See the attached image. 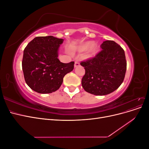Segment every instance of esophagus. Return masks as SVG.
Segmentation results:
<instances>
[{
	"instance_id": "1",
	"label": "esophagus",
	"mask_w": 149,
	"mask_h": 149,
	"mask_svg": "<svg viewBox=\"0 0 149 149\" xmlns=\"http://www.w3.org/2000/svg\"><path fill=\"white\" fill-rule=\"evenodd\" d=\"M80 66V64H79V61H78V60L75 61V62H74V68H76V67H78V66Z\"/></svg>"
}]
</instances>
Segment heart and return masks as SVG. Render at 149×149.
<instances>
[{"mask_svg": "<svg viewBox=\"0 0 149 149\" xmlns=\"http://www.w3.org/2000/svg\"><path fill=\"white\" fill-rule=\"evenodd\" d=\"M89 50V55L91 56H94L97 53L99 50V47L96 44H94L92 42L88 41L83 43L78 47L77 49L80 52H83Z\"/></svg>", "mask_w": 149, "mask_h": 149, "instance_id": "obj_1", "label": "heart"}]
</instances>
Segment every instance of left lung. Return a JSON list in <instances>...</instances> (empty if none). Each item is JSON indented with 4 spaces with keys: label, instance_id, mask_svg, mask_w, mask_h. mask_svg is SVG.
Masks as SVG:
<instances>
[{
    "label": "left lung",
    "instance_id": "obj_1",
    "mask_svg": "<svg viewBox=\"0 0 149 149\" xmlns=\"http://www.w3.org/2000/svg\"><path fill=\"white\" fill-rule=\"evenodd\" d=\"M102 50L91 59L82 61L85 74L81 84L86 91L96 96L107 95L123 83L127 68L124 50L112 40L103 42Z\"/></svg>",
    "mask_w": 149,
    "mask_h": 149
}]
</instances>
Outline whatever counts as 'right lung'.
<instances>
[{"label":"right lung","mask_w":149,"mask_h":149,"mask_svg":"<svg viewBox=\"0 0 149 149\" xmlns=\"http://www.w3.org/2000/svg\"><path fill=\"white\" fill-rule=\"evenodd\" d=\"M64 40L53 36L37 37L24 51L22 70L26 83L33 91L52 93L60 88L64 76L74 68V61L58 60V49Z\"/></svg>","instance_id":"right-lung-1"}]
</instances>
